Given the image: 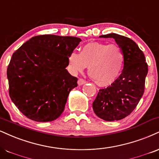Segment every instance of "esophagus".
<instances>
[{
	"mask_svg": "<svg viewBox=\"0 0 159 159\" xmlns=\"http://www.w3.org/2000/svg\"><path fill=\"white\" fill-rule=\"evenodd\" d=\"M85 83H86V81H85V80H84L83 78H79V79H78V85H79V86L84 84H85Z\"/></svg>",
	"mask_w": 159,
	"mask_h": 159,
	"instance_id": "obj_1",
	"label": "esophagus"
}]
</instances>
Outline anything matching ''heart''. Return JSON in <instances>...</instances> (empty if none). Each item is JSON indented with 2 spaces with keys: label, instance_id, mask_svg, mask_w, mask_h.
<instances>
[{
  "label": "heart",
  "instance_id": "obj_1",
  "mask_svg": "<svg viewBox=\"0 0 159 159\" xmlns=\"http://www.w3.org/2000/svg\"><path fill=\"white\" fill-rule=\"evenodd\" d=\"M69 64L73 72H82L89 67L90 78L100 87H108L117 81L123 71L125 53L116 43L92 42L81 48L80 54L72 52Z\"/></svg>",
  "mask_w": 159,
  "mask_h": 159
}]
</instances>
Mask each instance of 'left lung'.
<instances>
[{"label":"left lung","mask_w":159,"mask_h":159,"mask_svg":"<svg viewBox=\"0 0 159 159\" xmlns=\"http://www.w3.org/2000/svg\"><path fill=\"white\" fill-rule=\"evenodd\" d=\"M100 38H112L125 53L123 71L117 81L99 89L93 108L96 116L107 121H118L135 110L144 92L148 65L144 54L130 38L110 33Z\"/></svg>","instance_id":"8db88e82"}]
</instances>
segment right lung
Listing matches in <instances>:
<instances>
[{"label": "right lung", "mask_w": 159, "mask_h": 159, "mask_svg": "<svg viewBox=\"0 0 159 159\" xmlns=\"http://www.w3.org/2000/svg\"><path fill=\"white\" fill-rule=\"evenodd\" d=\"M81 40L42 35L30 38L12 54L7 68L9 93L25 116L39 122L57 119L78 78L66 67Z\"/></svg>", "instance_id": "obj_1"}]
</instances>
